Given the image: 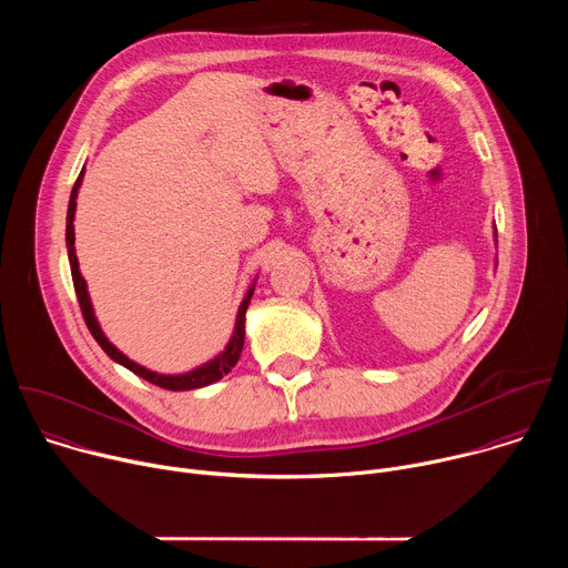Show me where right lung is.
I'll list each match as a JSON object with an SVG mask.
<instances>
[{"mask_svg": "<svg viewBox=\"0 0 568 568\" xmlns=\"http://www.w3.org/2000/svg\"><path fill=\"white\" fill-rule=\"evenodd\" d=\"M83 175H85V169L80 171L73 189H71V197H69V209H67V254H69V265H71V278H73V290H75V296H78V303H80V310H83V316H85V323L88 328L92 333V337L99 342V346L108 353V357H112L116 364L125 366L128 371H132L134 375L148 379L150 384L154 386H161V388H169V390H191V388H202V386H209L217 379H222L240 359V353H242V346H245V312L250 307V301H252V294H254V287L252 285L247 290V296L242 298L240 307H237V316H235V328H233V335L226 344V348L213 357L211 362L189 371V373H182V375H161V373H154V371H148L143 366H139L136 362H132L130 357H125L112 342H108V337L103 335L99 321L94 316V307H92V301H90V292H88V283L83 278V274H80L78 270V258H75V235H73V215H75V197H78V189L80 184H83Z\"/></svg>", "mask_w": 568, "mask_h": 568, "instance_id": "right-lung-1", "label": "right lung"}]
</instances>
